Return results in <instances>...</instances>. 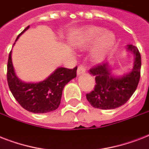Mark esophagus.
Returning a JSON list of instances; mask_svg holds the SVG:
<instances>
[{"label": "esophagus", "mask_w": 149, "mask_h": 149, "mask_svg": "<svg viewBox=\"0 0 149 149\" xmlns=\"http://www.w3.org/2000/svg\"><path fill=\"white\" fill-rule=\"evenodd\" d=\"M86 72V67L83 65H80L78 67V70H77V76H79V75L84 74Z\"/></svg>", "instance_id": "obj_1"}]
</instances>
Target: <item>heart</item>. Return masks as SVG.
I'll list each match as a JSON object with an SVG mask.
<instances>
[{
	"instance_id": "heart-1",
	"label": "heart",
	"mask_w": 149,
	"mask_h": 149,
	"mask_svg": "<svg viewBox=\"0 0 149 149\" xmlns=\"http://www.w3.org/2000/svg\"><path fill=\"white\" fill-rule=\"evenodd\" d=\"M96 42L97 45L93 58L96 62H100L108 56L115 45V36L112 32L104 31L99 27H86L78 36L75 45L79 49H87Z\"/></svg>"
}]
</instances>
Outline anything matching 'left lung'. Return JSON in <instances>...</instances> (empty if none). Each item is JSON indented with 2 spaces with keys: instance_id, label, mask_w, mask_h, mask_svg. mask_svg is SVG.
I'll list each match as a JSON object with an SVG mask.
<instances>
[{
  "instance_id": "1",
  "label": "left lung",
  "mask_w": 149,
  "mask_h": 149,
  "mask_svg": "<svg viewBox=\"0 0 149 149\" xmlns=\"http://www.w3.org/2000/svg\"><path fill=\"white\" fill-rule=\"evenodd\" d=\"M126 49L134 55V65L129 72L120 77L114 76L107 63L90 70V73L95 77L96 85L94 90L86 94V99L93 107L102 110L118 108L136 91L141 76V55L134 45H127Z\"/></svg>"
}]
</instances>
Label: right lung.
<instances>
[{"label":"right lung","instance_id":"1","mask_svg":"<svg viewBox=\"0 0 149 149\" xmlns=\"http://www.w3.org/2000/svg\"><path fill=\"white\" fill-rule=\"evenodd\" d=\"M29 29V26L24 29L15 42ZM77 66L72 70L58 67L43 81L24 83L15 74L10 51L8 56L7 79L10 92L23 108L35 113H45L58 108L63 88L77 77Z\"/></svg>","mask_w":149,"mask_h":149}]
</instances>
